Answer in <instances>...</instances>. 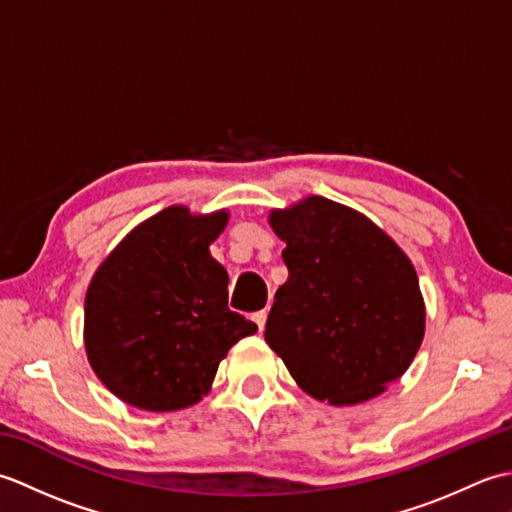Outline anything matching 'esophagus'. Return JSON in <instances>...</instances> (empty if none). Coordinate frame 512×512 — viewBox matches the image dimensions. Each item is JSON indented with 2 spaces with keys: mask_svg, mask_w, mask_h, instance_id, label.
<instances>
[{
  "mask_svg": "<svg viewBox=\"0 0 512 512\" xmlns=\"http://www.w3.org/2000/svg\"><path fill=\"white\" fill-rule=\"evenodd\" d=\"M266 317H268V314H266V310H259V312H255V314H253V321L257 323V328H259V332H262V330L266 328Z\"/></svg>",
  "mask_w": 512,
  "mask_h": 512,
  "instance_id": "34e87169",
  "label": "esophagus"
}]
</instances>
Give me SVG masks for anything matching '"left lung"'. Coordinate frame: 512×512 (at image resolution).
Returning <instances> with one entry per match:
<instances>
[{
    "label": "left lung",
    "instance_id": "8db88e82",
    "mask_svg": "<svg viewBox=\"0 0 512 512\" xmlns=\"http://www.w3.org/2000/svg\"><path fill=\"white\" fill-rule=\"evenodd\" d=\"M286 248L266 343L297 385L330 405L383 394L418 354L427 310L416 268L367 215L308 195L268 215Z\"/></svg>",
    "mask_w": 512,
    "mask_h": 512
}]
</instances>
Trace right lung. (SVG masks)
I'll return each mask as SVG.
<instances>
[{
	"mask_svg": "<svg viewBox=\"0 0 512 512\" xmlns=\"http://www.w3.org/2000/svg\"><path fill=\"white\" fill-rule=\"evenodd\" d=\"M228 211L173 204L116 244L85 295V354L116 398L145 411L187 409L253 321L228 310V273L209 246Z\"/></svg>",
	"mask_w": 512,
	"mask_h": 512,
	"instance_id": "1",
	"label": "right lung"
}]
</instances>
